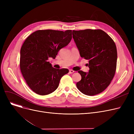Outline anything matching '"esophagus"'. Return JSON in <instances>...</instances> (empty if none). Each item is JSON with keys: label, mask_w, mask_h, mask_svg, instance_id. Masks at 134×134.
Segmentation results:
<instances>
[{"label": "esophagus", "mask_w": 134, "mask_h": 134, "mask_svg": "<svg viewBox=\"0 0 134 134\" xmlns=\"http://www.w3.org/2000/svg\"><path fill=\"white\" fill-rule=\"evenodd\" d=\"M74 72V71H73V70H72V69H70V70H69V73L70 74H72V73H73Z\"/></svg>", "instance_id": "1"}]
</instances>
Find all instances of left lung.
I'll return each mask as SVG.
<instances>
[{
    "label": "left lung",
    "instance_id": "8db88e82",
    "mask_svg": "<svg viewBox=\"0 0 134 134\" xmlns=\"http://www.w3.org/2000/svg\"><path fill=\"white\" fill-rule=\"evenodd\" d=\"M73 38L80 56L89 60V72L78 71L81 79L78 89L87 96H94L106 89L114 78L117 52L115 42L100 29L73 30Z\"/></svg>",
    "mask_w": 134,
    "mask_h": 134
}]
</instances>
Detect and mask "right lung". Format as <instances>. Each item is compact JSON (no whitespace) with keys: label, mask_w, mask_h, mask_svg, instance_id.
Masks as SVG:
<instances>
[{"label":"right lung","mask_w":134,"mask_h":134,"mask_svg":"<svg viewBox=\"0 0 134 134\" xmlns=\"http://www.w3.org/2000/svg\"><path fill=\"white\" fill-rule=\"evenodd\" d=\"M72 30H39L31 34L20 49V69L31 90L38 94H49L59 86L66 68L56 69L48 61L72 40Z\"/></svg>","instance_id":"add662e5"}]
</instances>
